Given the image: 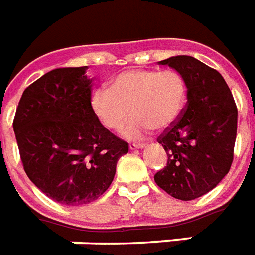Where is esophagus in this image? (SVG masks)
<instances>
[{"label":"esophagus","mask_w":255,"mask_h":255,"mask_svg":"<svg viewBox=\"0 0 255 255\" xmlns=\"http://www.w3.org/2000/svg\"><path fill=\"white\" fill-rule=\"evenodd\" d=\"M144 147H146L144 143H131V144H129V148H131V150H140V148H144Z\"/></svg>","instance_id":"34e87169"}]
</instances>
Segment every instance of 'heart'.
I'll return each instance as SVG.
<instances>
[{
	"label": "heart",
	"mask_w": 255,
	"mask_h": 255,
	"mask_svg": "<svg viewBox=\"0 0 255 255\" xmlns=\"http://www.w3.org/2000/svg\"><path fill=\"white\" fill-rule=\"evenodd\" d=\"M185 78L175 70H129L119 74L111 89L99 86L92 92L90 108L109 131L123 128L127 139H142L154 129L170 126L186 103Z\"/></svg>",
	"instance_id": "1"
}]
</instances>
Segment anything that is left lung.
I'll use <instances>...</instances> for the list:
<instances>
[{
	"instance_id": "8db88e82",
	"label": "left lung",
	"mask_w": 255,
	"mask_h": 255,
	"mask_svg": "<svg viewBox=\"0 0 255 255\" xmlns=\"http://www.w3.org/2000/svg\"><path fill=\"white\" fill-rule=\"evenodd\" d=\"M185 78V108L158 136L167 163L154 175L156 185L180 200L208 193L227 174L234 159L238 109L224 78L193 56L161 60Z\"/></svg>"
}]
</instances>
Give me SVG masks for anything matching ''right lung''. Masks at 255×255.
I'll use <instances>...</instances> for the list:
<instances>
[{
	"label": "right lung",
	"mask_w": 255,
	"mask_h": 255,
	"mask_svg": "<svg viewBox=\"0 0 255 255\" xmlns=\"http://www.w3.org/2000/svg\"><path fill=\"white\" fill-rule=\"evenodd\" d=\"M88 66L47 73L24 90L16 109V133L24 170L56 203L82 205L112 184L128 143L115 136L90 108Z\"/></svg>",
	"instance_id": "obj_1"
}]
</instances>
